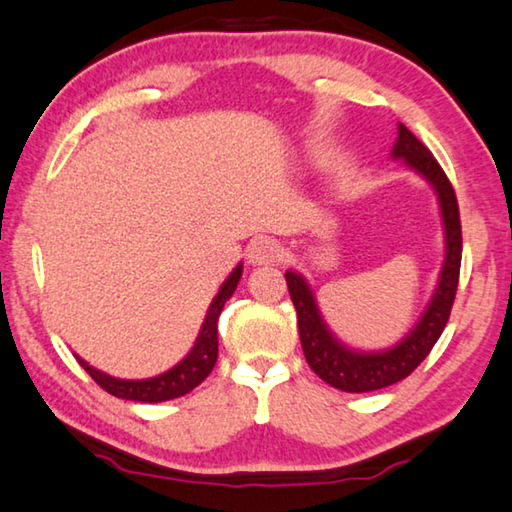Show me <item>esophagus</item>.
<instances>
[{
    "mask_svg": "<svg viewBox=\"0 0 512 512\" xmlns=\"http://www.w3.org/2000/svg\"><path fill=\"white\" fill-rule=\"evenodd\" d=\"M280 257V243L273 237H259L255 241H250L248 246V262L253 266H262V264H271Z\"/></svg>",
    "mask_w": 512,
    "mask_h": 512,
    "instance_id": "esophagus-1",
    "label": "esophagus"
}]
</instances>
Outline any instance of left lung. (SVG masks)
Listing matches in <instances>:
<instances>
[{
	"label": "left lung",
	"instance_id": "8db88e82",
	"mask_svg": "<svg viewBox=\"0 0 512 512\" xmlns=\"http://www.w3.org/2000/svg\"><path fill=\"white\" fill-rule=\"evenodd\" d=\"M392 157L405 159V164L433 184L437 198H440L446 234V257L440 282H437V289L426 312L421 314L417 326L403 337V342L378 353H362L346 348L323 323L312 289L303 275H298L296 271L285 273L289 296L294 300L298 314V335L305 360L316 376L326 380L328 385L342 389V392H373V389H383L408 378L426 360V355L431 353V348L440 339L458 291L462 230L456 191H453L449 177L444 175L442 166L437 164L431 150L405 125H399V139L394 143Z\"/></svg>",
	"mask_w": 512,
	"mask_h": 512
}]
</instances>
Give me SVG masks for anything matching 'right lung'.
<instances>
[{
    "instance_id": "add662e5",
    "label": "right lung",
    "mask_w": 512,
    "mask_h": 512,
    "mask_svg": "<svg viewBox=\"0 0 512 512\" xmlns=\"http://www.w3.org/2000/svg\"><path fill=\"white\" fill-rule=\"evenodd\" d=\"M243 266L239 264L237 269L230 273V278L223 282V287L218 289L216 298L209 305L205 323H202V330L193 344L191 353L186 358L175 364L173 369L161 373V376H154L148 380H123V378H113L107 376V373L93 369L86 360L77 358V362L84 367V371L91 376L97 385H100L104 392H109L118 399H127V401H141V403H161V401H170L177 399V396L189 394L193 387H198L202 380H205L209 373H212L216 358H218V316H221L223 305L227 303V298L234 294V289L239 285Z\"/></svg>"
}]
</instances>
